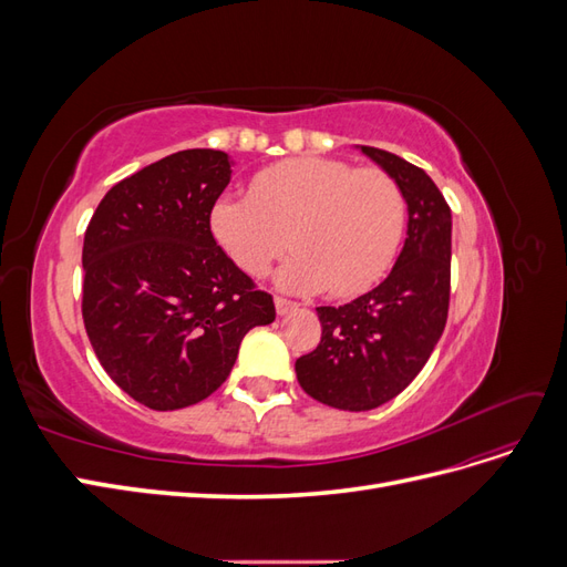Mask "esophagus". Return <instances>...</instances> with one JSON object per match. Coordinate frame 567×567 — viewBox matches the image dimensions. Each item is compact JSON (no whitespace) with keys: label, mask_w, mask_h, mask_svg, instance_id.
<instances>
[{"label":"esophagus","mask_w":567,"mask_h":567,"mask_svg":"<svg viewBox=\"0 0 567 567\" xmlns=\"http://www.w3.org/2000/svg\"><path fill=\"white\" fill-rule=\"evenodd\" d=\"M274 305H277V312H279V315H288V312L298 310V302L288 300V298H281V296L274 298Z\"/></svg>","instance_id":"esophagus-1"}]
</instances>
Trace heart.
Here are the masks:
<instances>
[{
  "label": "heart",
  "instance_id": "1",
  "mask_svg": "<svg viewBox=\"0 0 567 567\" xmlns=\"http://www.w3.org/2000/svg\"><path fill=\"white\" fill-rule=\"evenodd\" d=\"M406 217V196L385 169L300 156L260 169L250 196L215 198L208 221L219 248L250 277L279 260L290 234L298 255L279 274L281 286L354 298L392 267Z\"/></svg>",
  "mask_w": 567,
  "mask_h": 567
}]
</instances>
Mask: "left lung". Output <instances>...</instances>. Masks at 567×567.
<instances>
[{
	"mask_svg": "<svg viewBox=\"0 0 567 567\" xmlns=\"http://www.w3.org/2000/svg\"><path fill=\"white\" fill-rule=\"evenodd\" d=\"M362 153L398 179L409 205L404 248L383 284L342 307H317L321 340L296 362L298 383L321 404L369 411L416 379L450 312L452 210L421 167L390 151Z\"/></svg>",
	"mask_w": 567,
	"mask_h": 567,
	"instance_id": "1",
	"label": "left lung"
}]
</instances>
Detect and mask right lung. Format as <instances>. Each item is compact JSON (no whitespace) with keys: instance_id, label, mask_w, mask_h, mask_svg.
Listing matches in <instances>:
<instances>
[{"instance_id":"add662e5","label":"right lung","mask_w":567,"mask_h":567,"mask_svg":"<svg viewBox=\"0 0 567 567\" xmlns=\"http://www.w3.org/2000/svg\"><path fill=\"white\" fill-rule=\"evenodd\" d=\"M229 179L225 151H177L117 182L84 231V329L113 383L148 409L210 398L244 336L277 317L210 231Z\"/></svg>"}]
</instances>
